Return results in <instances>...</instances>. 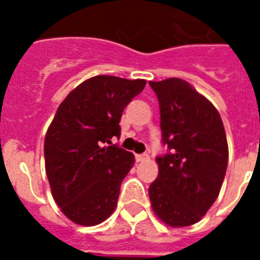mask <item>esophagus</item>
Wrapping results in <instances>:
<instances>
[{
	"label": "esophagus",
	"mask_w": 260,
	"mask_h": 260,
	"mask_svg": "<svg viewBox=\"0 0 260 260\" xmlns=\"http://www.w3.org/2000/svg\"><path fill=\"white\" fill-rule=\"evenodd\" d=\"M135 159H136V162H143V160L148 159V155H147V154H138L136 156H135Z\"/></svg>",
	"instance_id": "1"
}]
</instances>
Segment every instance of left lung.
I'll return each instance as SVG.
<instances>
[{
  "label": "left lung",
  "mask_w": 260,
  "mask_h": 260,
  "mask_svg": "<svg viewBox=\"0 0 260 260\" xmlns=\"http://www.w3.org/2000/svg\"><path fill=\"white\" fill-rule=\"evenodd\" d=\"M160 112L159 174L150 185L152 209L171 226L196 224L213 205L228 165V144L217 109L179 78L150 82Z\"/></svg>",
  "instance_id": "left-lung-1"
}]
</instances>
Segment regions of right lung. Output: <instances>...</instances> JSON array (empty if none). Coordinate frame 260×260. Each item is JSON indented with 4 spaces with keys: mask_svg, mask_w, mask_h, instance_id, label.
Here are the masks:
<instances>
[{
    "mask_svg": "<svg viewBox=\"0 0 260 260\" xmlns=\"http://www.w3.org/2000/svg\"><path fill=\"white\" fill-rule=\"evenodd\" d=\"M144 79L97 75L59 105L44 140L46 173L58 206L79 225H97L113 213L134 154L110 144L120 138L122 110Z\"/></svg>",
    "mask_w": 260,
    "mask_h": 260,
    "instance_id": "right-lung-1",
    "label": "right lung"
}]
</instances>
